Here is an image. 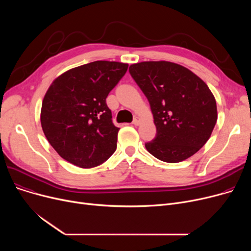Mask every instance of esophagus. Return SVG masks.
Segmentation results:
<instances>
[{
    "mask_svg": "<svg viewBox=\"0 0 251 251\" xmlns=\"http://www.w3.org/2000/svg\"><path fill=\"white\" fill-rule=\"evenodd\" d=\"M140 119L138 118V117H136V118H134V120H133V122H132V124L133 125H135V126H138L139 124H140Z\"/></svg>",
    "mask_w": 251,
    "mask_h": 251,
    "instance_id": "1",
    "label": "esophagus"
}]
</instances>
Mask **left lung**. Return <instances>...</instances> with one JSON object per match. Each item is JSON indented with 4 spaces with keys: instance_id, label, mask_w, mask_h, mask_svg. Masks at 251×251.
Instances as JSON below:
<instances>
[{
    "instance_id": "1",
    "label": "left lung",
    "mask_w": 251,
    "mask_h": 251,
    "mask_svg": "<svg viewBox=\"0 0 251 251\" xmlns=\"http://www.w3.org/2000/svg\"><path fill=\"white\" fill-rule=\"evenodd\" d=\"M129 72L147 97L156 135L146 143L150 153L179 163L199 151L210 137L218 113L214 95L201 79L167 61L132 64Z\"/></svg>"
}]
</instances>
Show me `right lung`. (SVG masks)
Listing matches in <instances>:
<instances>
[{"mask_svg":"<svg viewBox=\"0 0 251 251\" xmlns=\"http://www.w3.org/2000/svg\"><path fill=\"white\" fill-rule=\"evenodd\" d=\"M128 64L96 61L57 77L43 100L41 123L50 146L64 160L94 168L115 152L119 128L105 99Z\"/></svg>","mask_w":251,"mask_h":251,"instance_id":"1","label":"right lung"}]
</instances>
